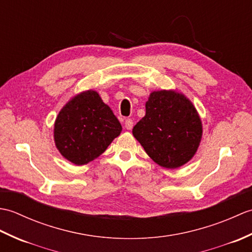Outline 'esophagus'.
<instances>
[{
	"instance_id": "34e87169",
	"label": "esophagus",
	"mask_w": 252,
	"mask_h": 252,
	"mask_svg": "<svg viewBox=\"0 0 252 252\" xmlns=\"http://www.w3.org/2000/svg\"><path fill=\"white\" fill-rule=\"evenodd\" d=\"M125 127L126 130H132L133 127V120L132 119H126L125 122Z\"/></svg>"
}]
</instances>
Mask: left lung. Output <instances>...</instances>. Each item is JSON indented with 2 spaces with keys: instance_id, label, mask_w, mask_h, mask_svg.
<instances>
[{
  "instance_id": "left-lung-1",
  "label": "left lung",
  "mask_w": 252,
  "mask_h": 252,
  "mask_svg": "<svg viewBox=\"0 0 252 252\" xmlns=\"http://www.w3.org/2000/svg\"><path fill=\"white\" fill-rule=\"evenodd\" d=\"M146 115L133 135L160 167L176 169L195 156L202 137V122L189 98L176 90L154 91Z\"/></svg>"
}]
</instances>
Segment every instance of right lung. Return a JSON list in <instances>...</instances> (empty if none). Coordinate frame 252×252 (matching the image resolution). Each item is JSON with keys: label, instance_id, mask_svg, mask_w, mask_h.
I'll list each match as a JSON object with an SVG mask.
<instances>
[{"label": "right lung", "instance_id": "add662e5", "mask_svg": "<svg viewBox=\"0 0 252 252\" xmlns=\"http://www.w3.org/2000/svg\"><path fill=\"white\" fill-rule=\"evenodd\" d=\"M121 131L110 107L96 91L88 90L74 95L58 112L54 142L63 158L83 165L99 157Z\"/></svg>", "mask_w": 252, "mask_h": 252}]
</instances>
